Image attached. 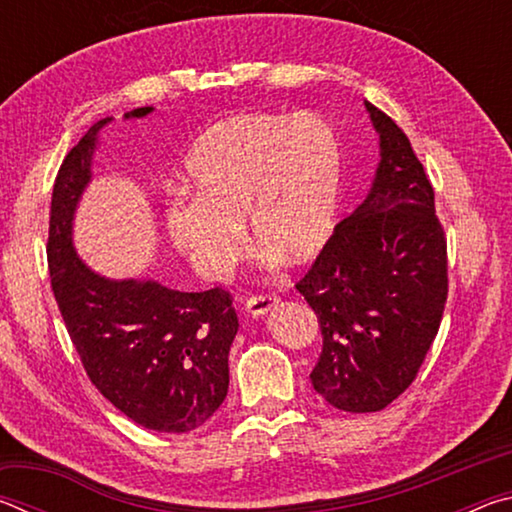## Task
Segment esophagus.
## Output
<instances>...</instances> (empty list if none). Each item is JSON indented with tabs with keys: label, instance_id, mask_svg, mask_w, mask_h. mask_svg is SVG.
<instances>
[{
	"label": "esophagus",
	"instance_id": "obj_1",
	"mask_svg": "<svg viewBox=\"0 0 512 512\" xmlns=\"http://www.w3.org/2000/svg\"><path fill=\"white\" fill-rule=\"evenodd\" d=\"M277 305L275 293H257L246 300V311L253 316H264Z\"/></svg>",
	"mask_w": 512,
	"mask_h": 512
}]
</instances>
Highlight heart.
I'll use <instances>...</instances> for the list:
<instances>
[{"label":"heart","instance_id":"b5f03b06","mask_svg":"<svg viewBox=\"0 0 512 512\" xmlns=\"http://www.w3.org/2000/svg\"><path fill=\"white\" fill-rule=\"evenodd\" d=\"M187 178L164 212L173 248L205 280H221L244 255L246 235L289 262L327 246L339 216L343 146L318 115H244L221 121L194 144Z\"/></svg>","mask_w":512,"mask_h":512}]
</instances>
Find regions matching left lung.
I'll list each match as a JSON object with an SVG mask.
<instances>
[{"mask_svg":"<svg viewBox=\"0 0 512 512\" xmlns=\"http://www.w3.org/2000/svg\"><path fill=\"white\" fill-rule=\"evenodd\" d=\"M381 162L366 201L334 228L296 289L318 316L316 393L348 413L386 409L413 384L447 302V237L409 137L366 103Z\"/></svg>","mask_w":512,"mask_h":512,"instance_id":"obj_1","label":"left lung"}]
</instances>
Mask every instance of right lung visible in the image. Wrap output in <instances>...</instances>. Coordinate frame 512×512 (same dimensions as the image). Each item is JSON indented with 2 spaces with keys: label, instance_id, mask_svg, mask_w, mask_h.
<instances>
[{
  "label": "right lung",
  "instance_id": "obj_1",
  "mask_svg": "<svg viewBox=\"0 0 512 512\" xmlns=\"http://www.w3.org/2000/svg\"><path fill=\"white\" fill-rule=\"evenodd\" d=\"M151 110L135 108L124 119ZM108 121L90 126L58 169L47 239L51 289L99 393L144 429L187 433L210 420L228 395V352L239 318L221 287L183 293L151 280H106L76 257L74 210Z\"/></svg>",
  "mask_w": 512,
  "mask_h": 512
}]
</instances>
